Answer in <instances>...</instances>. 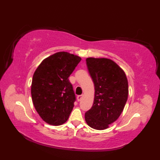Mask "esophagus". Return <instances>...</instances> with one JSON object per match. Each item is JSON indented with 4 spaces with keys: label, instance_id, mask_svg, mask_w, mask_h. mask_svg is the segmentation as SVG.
Wrapping results in <instances>:
<instances>
[{
    "label": "esophagus",
    "instance_id": "esophagus-1",
    "mask_svg": "<svg viewBox=\"0 0 160 160\" xmlns=\"http://www.w3.org/2000/svg\"><path fill=\"white\" fill-rule=\"evenodd\" d=\"M82 95H78L77 97V99H78V102L81 101V100H82Z\"/></svg>",
    "mask_w": 160,
    "mask_h": 160
}]
</instances>
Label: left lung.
<instances>
[{
  "label": "left lung",
  "instance_id": "obj_1",
  "mask_svg": "<svg viewBox=\"0 0 160 160\" xmlns=\"http://www.w3.org/2000/svg\"><path fill=\"white\" fill-rule=\"evenodd\" d=\"M86 62L95 91L92 107L85 113V121L94 129H107L124 109L128 96V80L122 68L111 59L91 57Z\"/></svg>",
  "mask_w": 160,
  "mask_h": 160
}]
</instances>
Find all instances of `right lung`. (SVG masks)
Listing matches in <instances>:
<instances>
[{
  "label": "right lung",
  "instance_id": "1",
  "mask_svg": "<svg viewBox=\"0 0 160 160\" xmlns=\"http://www.w3.org/2000/svg\"><path fill=\"white\" fill-rule=\"evenodd\" d=\"M81 58L61 51L44 59L32 78L31 94L35 109L46 123H66L74 107L75 95L68 78Z\"/></svg>",
  "mask_w": 160,
  "mask_h": 160
}]
</instances>
